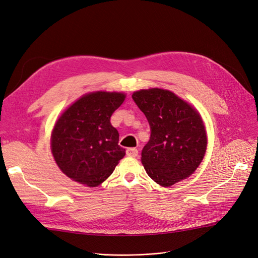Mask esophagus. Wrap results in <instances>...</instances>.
I'll return each instance as SVG.
<instances>
[{"mask_svg": "<svg viewBox=\"0 0 258 258\" xmlns=\"http://www.w3.org/2000/svg\"><path fill=\"white\" fill-rule=\"evenodd\" d=\"M126 154H127L128 157H137L139 152H138L137 148H128Z\"/></svg>", "mask_w": 258, "mask_h": 258, "instance_id": "34e87169", "label": "esophagus"}]
</instances>
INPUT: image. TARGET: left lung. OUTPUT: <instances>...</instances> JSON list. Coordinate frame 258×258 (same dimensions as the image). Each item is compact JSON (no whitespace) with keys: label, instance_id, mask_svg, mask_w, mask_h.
Segmentation results:
<instances>
[{"label":"left lung","instance_id":"obj_1","mask_svg":"<svg viewBox=\"0 0 258 258\" xmlns=\"http://www.w3.org/2000/svg\"><path fill=\"white\" fill-rule=\"evenodd\" d=\"M132 98L152 129L141 157L147 175L165 188L188 178L207 149L206 127L200 112L163 88L140 90L132 94Z\"/></svg>","mask_w":258,"mask_h":258}]
</instances>
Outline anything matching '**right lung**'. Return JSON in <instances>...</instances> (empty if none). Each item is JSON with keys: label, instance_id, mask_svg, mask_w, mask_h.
<instances>
[{"label": "right lung", "instance_id": "right-lung-1", "mask_svg": "<svg viewBox=\"0 0 258 258\" xmlns=\"http://www.w3.org/2000/svg\"><path fill=\"white\" fill-rule=\"evenodd\" d=\"M125 98L122 92H91L57 117L51 132V153L72 180L88 188L98 186L125 157L118 131L110 121Z\"/></svg>", "mask_w": 258, "mask_h": 258}]
</instances>
